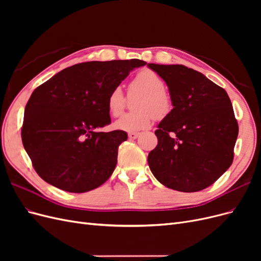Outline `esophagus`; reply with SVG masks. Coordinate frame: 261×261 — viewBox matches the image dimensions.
Returning a JSON list of instances; mask_svg holds the SVG:
<instances>
[{"mask_svg": "<svg viewBox=\"0 0 261 261\" xmlns=\"http://www.w3.org/2000/svg\"><path fill=\"white\" fill-rule=\"evenodd\" d=\"M139 136L138 133H128V138L129 139H136Z\"/></svg>", "mask_w": 261, "mask_h": 261, "instance_id": "34e87169", "label": "esophagus"}]
</instances>
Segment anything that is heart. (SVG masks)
Returning <instances> with one entry per match:
<instances>
[{"label":"heart","instance_id":"heart-1","mask_svg":"<svg viewBox=\"0 0 261 261\" xmlns=\"http://www.w3.org/2000/svg\"><path fill=\"white\" fill-rule=\"evenodd\" d=\"M129 92H140L135 102L137 111L122 115L114 123V127L118 130L134 133L145 129L151 125L154 116L164 118L173 109V98L168 89L164 88L162 78L153 70L144 69L137 73L129 84ZM126 98L123 89L116 86L110 91L107 107L113 116H118L125 108Z\"/></svg>","mask_w":261,"mask_h":261}]
</instances>
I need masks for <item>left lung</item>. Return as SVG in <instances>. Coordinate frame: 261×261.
<instances>
[{"label": "left lung", "mask_w": 261, "mask_h": 261, "mask_svg": "<svg viewBox=\"0 0 261 261\" xmlns=\"http://www.w3.org/2000/svg\"><path fill=\"white\" fill-rule=\"evenodd\" d=\"M148 66L167 83L173 98L171 113L154 132L156 147L148 164L161 184L178 192H199L231 167L239 135L226 91L184 65Z\"/></svg>", "instance_id": "obj_1"}]
</instances>
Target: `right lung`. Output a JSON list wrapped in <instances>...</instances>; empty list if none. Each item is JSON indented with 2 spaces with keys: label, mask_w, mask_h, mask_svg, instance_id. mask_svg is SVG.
<instances>
[{
  "label": "right lung",
  "mask_w": 261,
  "mask_h": 261,
  "mask_svg": "<svg viewBox=\"0 0 261 261\" xmlns=\"http://www.w3.org/2000/svg\"><path fill=\"white\" fill-rule=\"evenodd\" d=\"M144 65L137 59L85 62L37 87L25 108L21 140L39 176L65 192L86 193L112 175L127 134L100 130L111 123L108 96Z\"/></svg>",
  "instance_id": "obj_1"
}]
</instances>
